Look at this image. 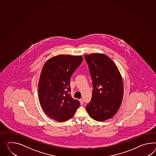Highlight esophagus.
Wrapping results in <instances>:
<instances>
[{
    "label": "esophagus",
    "mask_w": 156,
    "mask_h": 156,
    "mask_svg": "<svg viewBox=\"0 0 156 156\" xmlns=\"http://www.w3.org/2000/svg\"><path fill=\"white\" fill-rule=\"evenodd\" d=\"M80 104L83 105V100L82 99H80Z\"/></svg>",
    "instance_id": "1"
}]
</instances>
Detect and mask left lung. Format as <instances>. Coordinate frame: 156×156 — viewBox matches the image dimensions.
I'll return each mask as SVG.
<instances>
[{
  "label": "left lung",
  "instance_id": "8db88e82",
  "mask_svg": "<svg viewBox=\"0 0 156 156\" xmlns=\"http://www.w3.org/2000/svg\"><path fill=\"white\" fill-rule=\"evenodd\" d=\"M93 84L92 99L86 108L92 119L99 122L112 118L121 105L123 84L118 68L101 53L84 56Z\"/></svg>",
  "mask_w": 156,
  "mask_h": 156
}]
</instances>
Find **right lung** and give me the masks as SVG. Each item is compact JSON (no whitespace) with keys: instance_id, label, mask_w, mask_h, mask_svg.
<instances>
[{"instance_id":"obj_1","label":"right lung","mask_w":156,"mask_h":156,"mask_svg":"<svg viewBox=\"0 0 156 156\" xmlns=\"http://www.w3.org/2000/svg\"><path fill=\"white\" fill-rule=\"evenodd\" d=\"M83 61L82 56L59 55L46 61L38 84L41 105L46 114L58 122L72 118L80 106L70 95V80Z\"/></svg>"}]
</instances>
